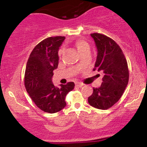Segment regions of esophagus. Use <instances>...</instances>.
<instances>
[{"label": "esophagus", "instance_id": "34e87169", "mask_svg": "<svg viewBox=\"0 0 147 147\" xmlns=\"http://www.w3.org/2000/svg\"><path fill=\"white\" fill-rule=\"evenodd\" d=\"M84 86V84H82V83H76L75 84V86L76 87H82V86Z\"/></svg>", "mask_w": 147, "mask_h": 147}]
</instances>
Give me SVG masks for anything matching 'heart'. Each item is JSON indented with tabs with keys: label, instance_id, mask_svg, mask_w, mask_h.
<instances>
[{
	"label": "heart",
	"instance_id": "b5f03b06",
	"mask_svg": "<svg viewBox=\"0 0 147 147\" xmlns=\"http://www.w3.org/2000/svg\"><path fill=\"white\" fill-rule=\"evenodd\" d=\"M75 45L76 47H77V50H79V52H80V53H82V52L85 51V50H87V49H89L88 44L87 42L84 41V40H82V39L77 40V41H75ZM63 49L61 48L58 52L59 56L60 57L61 55H62V53H63Z\"/></svg>",
	"mask_w": 147,
	"mask_h": 147
}]
</instances>
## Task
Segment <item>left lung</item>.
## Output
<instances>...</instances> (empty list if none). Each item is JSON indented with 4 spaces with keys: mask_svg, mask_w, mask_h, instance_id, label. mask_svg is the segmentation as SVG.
Returning a JSON list of instances; mask_svg holds the SVG:
<instances>
[{
    "mask_svg": "<svg viewBox=\"0 0 147 147\" xmlns=\"http://www.w3.org/2000/svg\"><path fill=\"white\" fill-rule=\"evenodd\" d=\"M97 48L93 70L104 73L100 87L93 88L88 98L89 104L96 109L106 110L121 98L129 82V71L122 49L110 37L99 33L90 34Z\"/></svg>",
    "mask_w": 147,
    "mask_h": 147,
    "instance_id": "left-lung-1",
    "label": "left lung"
}]
</instances>
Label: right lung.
Wrapping results in <instances>:
<instances>
[{
	"label": "right lung",
	"mask_w": 147,
	"mask_h": 147,
	"mask_svg": "<svg viewBox=\"0 0 147 147\" xmlns=\"http://www.w3.org/2000/svg\"><path fill=\"white\" fill-rule=\"evenodd\" d=\"M65 37H48L33 49L27 62L25 86L30 98L41 111L59 112L66 106L65 97L75 88L74 82L55 87L52 82L53 70L58 67V50Z\"/></svg>",
	"instance_id": "obj_1"
}]
</instances>
